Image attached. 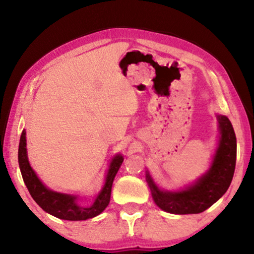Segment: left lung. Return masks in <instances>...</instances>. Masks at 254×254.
Wrapping results in <instances>:
<instances>
[{
  "label": "left lung",
  "instance_id": "8db88e82",
  "mask_svg": "<svg viewBox=\"0 0 254 254\" xmlns=\"http://www.w3.org/2000/svg\"><path fill=\"white\" fill-rule=\"evenodd\" d=\"M221 138L209 171L193 186L182 192L161 190L147 173L152 199L161 209L171 214H199L216 202L230 186L237 155L235 130L225 116H217Z\"/></svg>",
  "mask_w": 254,
  "mask_h": 254
}]
</instances>
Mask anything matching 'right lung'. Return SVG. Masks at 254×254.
I'll return each instance as SVG.
<instances>
[{
	"label": "right lung",
	"instance_id": "add662e5",
	"mask_svg": "<svg viewBox=\"0 0 254 254\" xmlns=\"http://www.w3.org/2000/svg\"><path fill=\"white\" fill-rule=\"evenodd\" d=\"M124 158L121 155L116 156L111 162L109 172L106 176V182L102 192L96 197L95 202L89 207H82L77 204V197L67 194L57 193L45 187L36 173L31 168L26 155V138L25 130L22 131L18 148V163L22 172L24 183L29 190L33 200L46 211L53 216L68 221H84L99 215L109 206L111 199L112 184Z\"/></svg>",
	"mask_w": 254,
	"mask_h": 254
}]
</instances>
